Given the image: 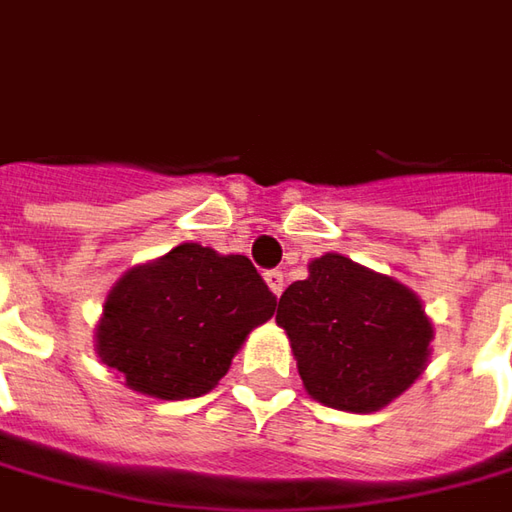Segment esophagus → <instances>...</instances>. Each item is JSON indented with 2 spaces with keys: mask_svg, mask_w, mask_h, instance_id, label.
Here are the masks:
<instances>
[{
  "mask_svg": "<svg viewBox=\"0 0 512 512\" xmlns=\"http://www.w3.org/2000/svg\"><path fill=\"white\" fill-rule=\"evenodd\" d=\"M266 283H269V289L275 292V295H283V286H286V280H283V272L278 269H272V272H266Z\"/></svg>",
  "mask_w": 512,
  "mask_h": 512,
  "instance_id": "esophagus-1",
  "label": "esophagus"
}]
</instances>
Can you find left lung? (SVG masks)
Returning <instances> with one entry per match:
<instances>
[{
    "label": "left lung",
    "instance_id": "8db88e82",
    "mask_svg": "<svg viewBox=\"0 0 512 512\" xmlns=\"http://www.w3.org/2000/svg\"><path fill=\"white\" fill-rule=\"evenodd\" d=\"M306 392L326 407L375 412L427 367L433 323L404 283L344 255L315 257L278 303Z\"/></svg>",
    "mask_w": 512,
    "mask_h": 512
}]
</instances>
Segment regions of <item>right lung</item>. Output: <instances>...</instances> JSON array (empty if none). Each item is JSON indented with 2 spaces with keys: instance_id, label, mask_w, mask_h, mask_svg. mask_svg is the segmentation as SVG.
I'll list each match as a JSON object with an SVG mask.
<instances>
[{
  "instance_id": "add662e5",
  "label": "right lung",
  "mask_w": 512,
  "mask_h": 512,
  "mask_svg": "<svg viewBox=\"0 0 512 512\" xmlns=\"http://www.w3.org/2000/svg\"><path fill=\"white\" fill-rule=\"evenodd\" d=\"M275 306L249 257L183 243L114 283L97 326V355L143 395L200 398Z\"/></svg>"
}]
</instances>
